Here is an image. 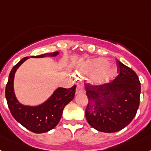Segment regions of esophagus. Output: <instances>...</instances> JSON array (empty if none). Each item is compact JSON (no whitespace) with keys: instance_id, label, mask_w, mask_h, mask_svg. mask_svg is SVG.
<instances>
[{"instance_id":"obj_1","label":"esophagus","mask_w":151,"mask_h":151,"mask_svg":"<svg viewBox=\"0 0 151 151\" xmlns=\"http://www.w3.org/2000/svg\"><path fill=\"white\" fill-rule=\"evenodd\" d=\"M85 89L81 85H77L76 89V94H79V93H84Z\"/></svg>"}]
</instances>
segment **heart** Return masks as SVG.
I'll return each mask as SVG.
<instances>
[{
  "label": "heart",
  "mask_w": 151,
  "mask_h": 151,
  "mask_svg": "<svg viewBox=\"0 0 151 151\" xmlns=\"http://www.w3.org/2000/svg\"><path fill=\"white\" fill-rule=\"evenodd\" d=\"M78 73L83 75H93L91 84L96 86H104L112 83L118 75L117 68L109 65V62L105 58L89 59L78 66Z\"/></svg>",
  "instance_id": "heart-1"
}]
</instances>
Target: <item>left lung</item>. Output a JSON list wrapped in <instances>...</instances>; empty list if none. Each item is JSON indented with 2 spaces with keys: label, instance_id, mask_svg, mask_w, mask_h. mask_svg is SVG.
<instances>
[{
  "label": "left lung",
  "instance_id": "8db88e82",
  "mask_svg": "<svg viewBox=\"0 0 151 151\" xmlns=\"http://www.w3.org/2000/svg\"><path fill=\"white\" fill-rule=\"evenodd\" d=\"M119 74L104 86L86 85L88 105L86 118L98 131L113 133L126 127L133 120L140 105L141 92L137 75L117 60Z\"/></svg>",
  "mask_w": 151,
  "mask_h": 151
}]
</instances>
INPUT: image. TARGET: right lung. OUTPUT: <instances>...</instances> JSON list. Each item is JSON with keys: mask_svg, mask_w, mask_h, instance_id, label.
Returning a JSON list of instances; mask_svg holds the SVG:
<instances>
[{"mask_svg": "<svg viewBox=\"0 0 151 151\" xmlns=\"http://www.w3.org/2000/svg\"><path fill=\"white\" fill-rule=\"evenodd\" d=\"M58 54V52H55L22 58L11 69L6 86V99L13 117L24 127L35 134L48 132L58 125L63 109L74 98L76 86L75 85L70 89L58 87L47 100L38 106L24 105L17 100L15 96L14 89V76L17 68L29 58L55 57Z\"/></svg>", "mask_w": 151, "mask_h": 151, "instance_id": "1", "label": "right lung"}]
</instances>
